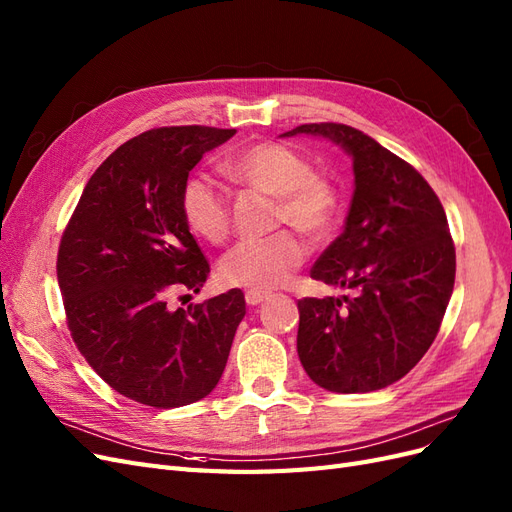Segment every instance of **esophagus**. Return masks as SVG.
Masks as SVG:
<instances>
[{
    "label": "esophagus",
    "mask_w": 512,
    "mask_h": 512,
    "mask_svg": "<svg viewBox=\"0 0 512 512\" xmlns=\"http://www.w3.org/2000/svg\"><path fill=\"white\" fill-rule=\"evenodd\" d=\"M269 299V294L267 292H260V290H247L245 292V301H247V305H260L262 301H267Z\"/></svg>",
    "instance_id": "esophagus-1"
}]
</instances>
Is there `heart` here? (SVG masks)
<instances>
[{
	"label": "heart",
	"instance_id": "heart-1",
	"mask_svg": "<svg viewBox=\"0 0 512 512\" xmlns=\"http://www.w3.org/2000/svg\"><path fill=\"white\" fill-rule=\"evenodd\" d=\"M237 183L254 192L275 196L273 226H292L307 239L331 235L342 196L331 177L314 170L305 153L284 143H256L224 162ZM181 213L188 226L211 243L226 241L230 232V203L226 192L205 173H194L181 188ZM307 256L299 232L277 230L269 237L237 243L220 262V277L228 286L271 290L282 286Z\"/></svg>",
	"mask_w": 512,
	"mask_h": 512
}]
</instances>
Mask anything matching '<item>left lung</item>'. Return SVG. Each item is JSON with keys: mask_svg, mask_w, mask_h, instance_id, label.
I'll return each instance as SVG.
<instances>
[{"mask_svg": "<svg viewBox=\"0 0 512 512\" xmlns=\"http://www.w3.org/2000/svg\"><path fill=\"white\" fill-rule=\"evenodd\" d=\"M320 136L352 158L344 232L312 277L348 290L305 297L297 352L333 393H369L404 378L436 339L455 286V245L436 192L406 160L344 123H303L282 136Z\"/></svg>", "mask_w": 512, "mask_h": 512, "instance_id": "1", "label": "left lung"}]
</instances>
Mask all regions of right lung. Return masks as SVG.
<instances>
[{
	"label": "right lung",
	"mask_w": 512,
	"mask_h": 512,
	"mask_svg": "<svg viewBox=\"0 0 512 512\" xmlns=\"http://www.w3.org/2000/svg\"><path fill=\"white\" fill-rule=\"evenodd\" d=\"M237 130L156 128L130 138L87 181L57 254L68 329L96 374L138 404H194L220 382L245 316L241 290L188 309L209 262L181 213V188ZM190 297V294H185Z\"/></svg>",
	"instance_id": "add662e5"
}]
</instances>
